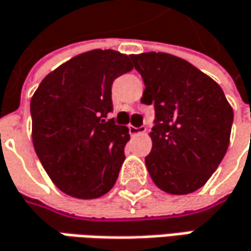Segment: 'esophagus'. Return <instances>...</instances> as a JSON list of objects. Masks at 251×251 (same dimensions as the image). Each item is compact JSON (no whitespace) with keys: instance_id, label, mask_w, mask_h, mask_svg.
<instances>
[{"instance_id":"obj_1","label":"esophagus","mask_w":251,"mask_h":251,"mask_svg":"<svg viewBox=\"0 0 251 251\" xmlns=\"http://www.w3.org/2000/svg\"><path fill=\"white\" fill-rule=\"evenodd\" d=\"M146 132V127L145 126H140V127H135V126H129V133L130 136H138Z\"/></svg>"}]
</instances>
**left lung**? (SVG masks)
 Wrapping results in <instances>:
<instances>
[{
    "mask_svg": "<svg viewBox=\"0 0 251 251\" xmlns=\"http://www.w3.org/2000/svg\"><path fill=\"white\" fill-rule=\"evenodd\" d=\"M145 82L143 103L155 105L145 157L153 183L187 195L206 183L227 152L233 109L223 89L190 62L166 52L130 55Z\"/></svg>",
    "mask_w": 251,
    "mask_h": 251,
    "instance_id": "1",
    "label": "left lung"
}]
</instances>
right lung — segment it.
I'll return each mask as SVG.
<instances>
[{
    "label": "right lung",
    "mask_w": 251,
    "mask_h": 251,
    "mask_svg": "<svg viewBox=\"0 0 251 251\" xmlns=\"http://www.w3.org/2000/svg\"><path fill=\"white\" fill-rule=\"evenodd\" d=\"M130 55L94 50L50 72L31 98L32 143L53 184L76 199H98L118 179L129 129L106 119L112 83L132 71Z\"/></svg>",
    "instance_id": "right-lung-1"
}]
</instances>
